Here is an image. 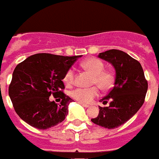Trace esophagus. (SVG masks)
Listing matches in <instances>:
<instances>
[{
  "mask_svg": "<svg viewBox=\"0 0 159 159\" xmlns=\"http://www.w3.org/2000/svg\"><path fill=\"white\" fill-rule=\"evenodd\" d=\"M81 105H82V106H83L84 107H86V108H87V107H89V105H88V104H84V103H81Z\"/></svg>",
  "mask_w": 159,
  "mask_h": 159,
  "instance_id": "esophagus-1",
  "label": "esophagus"
}]
</instances>
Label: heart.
<instances>
[{
  "mask_svg": "<svg viewBox=\"0 0 159 159\" xmlns=\"http://www.w3.org/2000/svg\"><path fill=\"white\" fill-rule=\"evenodd\" d=\"M81 66L93 75V85H98L102 90H108L113 83V76L108 71H104V64L97 58H88L83 61ZM74 79V70L69 69L64 76V82L71 84ZM99 94L98 88L93 87L90 88H75L71 92V97L82 103H90Z\"/></svg>",
  "mask_w": 159,
  "mask_h": 159,
  "instance_id": "1",
  "label": "heart"
}]
</instances>
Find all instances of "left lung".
Here are the masks:
<instances>
[{
    "label": "left lung",
    "instance_id": "obj_1",
    "mask_svg": "<svg viewBox=\"0 0 159 159\" xmlns=\"http://www.w3.org/2000/svg\"><path fill=\"white\" fill-rule=\"evenodd\" d=\"M99 58L111 63L115 69L113 88L101 101L109 106H99L98 116L92 122L105 128L119 127L135 115L143 106L148 91V82L141 64L123 51H106Z\"/></svg>",
    "mask_w": 159,
    "mask_h": 159
}]
</instances>
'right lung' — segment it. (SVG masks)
I'll return each instance as SVG.
<instances>
[{"label":"right lung","mask_w":159,"mask_h":159,"mask_svg":"<svg viewBox=\"0 0 159 159\" xmlns=\"http://www.w3.org/2000/svg\"><path fill=\"white\" fill-rule=\"evenodd\" d=\"M82 56L63 57L38 53L16 66L9 86V97L21 119L31 127L48 129L61 123L72 99L61 90L66 72ZM53 95L60 104L50 101Z\"/></svg>","instance_id":"add662e5"}]
</instances>
